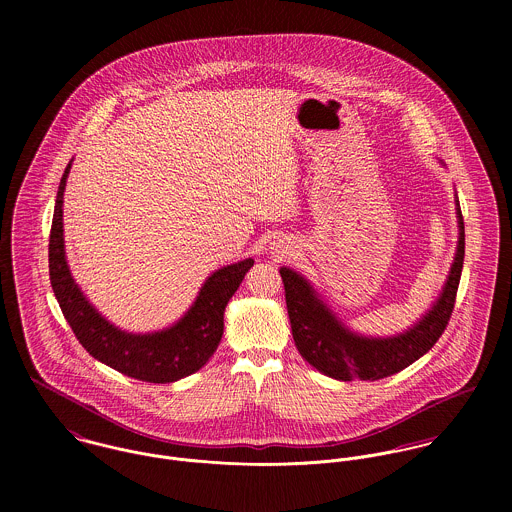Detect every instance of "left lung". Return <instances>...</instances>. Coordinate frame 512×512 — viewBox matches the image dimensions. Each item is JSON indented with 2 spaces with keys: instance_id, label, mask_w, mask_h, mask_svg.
I'll list each match as a JSON object with an SVG mask.
<instances>
[{
  "instance_id": "left-lung-1",
  "label": "left lung",
  "mask_w": 512,
  "mask_h": 512,
  "mask_svg": "<svg viewBox=\"0 0 512 512\" xmlns=\"http://www.w3.org/2000/svg\"><path fill=\"white\" fill-rule=\"evenodd\" d=\"M457 252L434 307L408 331L394 337H363L347 329L292 268H280L293 341L299 355L337 380H380L424 357L445 331L459 288L465 256V226L457 201Z\"/></svg>"
}]
</instances>
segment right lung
<instances>
[{
	"instance_id": "add662e5",
	"label": "right lung",
	"mask_w": 512,
	"mask_h": 512,
	"mask_svg": "<svg viewBox=\"0 0 512 512\" xmlns=\"http://www.w3.org/2000/svg\"><path fill=\"white\" fill-rule=\"evenodd\" d=\"M71 163L61 179L49 236V276L55 297L78 343L100 363L144 382L167 384L207 365L224 331V307L254 266L252 258L230 264L207 278L189 311L155 333H128L106 321L74 282L65 256L63 195Z\"/></svg>"
}]
</instances>
